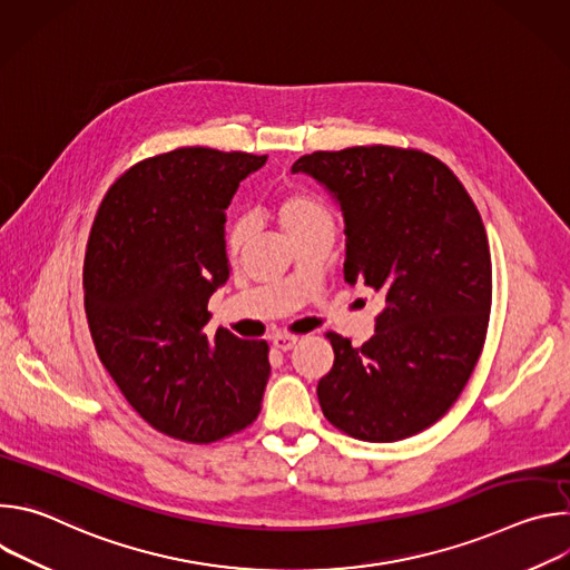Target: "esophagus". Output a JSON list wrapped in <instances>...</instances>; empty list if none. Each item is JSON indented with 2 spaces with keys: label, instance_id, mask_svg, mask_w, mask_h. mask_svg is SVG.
Segmentation results:
<instances>
[{
  "label": "esophagus",
  "instance_id": "34e87169",
  "mask_svg": "<svg viewBox=\"0 0 570 570\" xmlns=\"http://www.w3.org/2000/svg\"><path fill=\"white\" fill-rule=\"evenodd\" d=\"M297 336H288V334H279V336H275L273 338V345L279 350V352H288V350H293L295 345H297Z\"/></svg>",
  "mask_w": 570,
  "mask_h": 570
}]
</instances>
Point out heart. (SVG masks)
<instances>
[{
  "label": "heart",
  "mask_w": 570,
  "mask_h": 570,
  "mask_svg": "<svg viewBox=\"0 0 570 570\" xmlns=\"http://www.w3.org/2000/svg\"><path fill=\"white\" fill-rule=\"evenodd\" d=\"M277 214L279 220L284 225V229L297 238L299 234L322 227V225H334V216L332 209L324 205V200L320 196H315L308 189H286L279 194L277 198ZM250 234V223L246 216H234L227 225L225 232V246L232 255H236L243 246H246Z\"/></svg>",
  "instance_id": "1"
}]
</instances>
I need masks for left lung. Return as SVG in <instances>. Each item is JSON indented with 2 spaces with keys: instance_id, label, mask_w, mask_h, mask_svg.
I'll return each mask as SVG.
<instances>
[{
  "instance_id": "left-lung-1",
  "label": "left lung",
  "mask_w": 570,
  "mask_h": 570,
  "mask_svg": "<svg viewBox=\"0 0 570 570\" xmlns=\"http://www.w3.org/2000/svg\"><path fill=\"white\" fill-rule=\"evenodd\" d=\"M332 194L345 218V282L385 297L374 336L327 334L334 367L320 409L363 442H396L435 424L464 390L492 308L482 218L453 171L429 153L354 146L291 167Z\"/></svg>"
}]
</instances>
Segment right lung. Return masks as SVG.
Returning <instances> with one entry per match:
<instances>
[{
    "label": "right lung",
    "instance_id": "add662e5",
    "mask_svg": "<svg viewBox=\"0 0 570 570\" xmlns=\"http://www.w3.org/2000/svg\"><path fill=\"white\" fill-rule=\"evenodd\" d=\"M266 159L200 146L144 159L95 218L83 286L97 354L139 417L169 438L216 442L262 411L268 345L203 330L229 277L225 209Z\"/></svg>",
    "mask_w": 570,
    "mask_h": 570
}]
</instances>
